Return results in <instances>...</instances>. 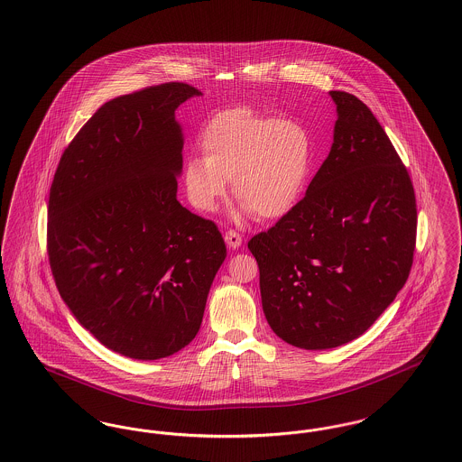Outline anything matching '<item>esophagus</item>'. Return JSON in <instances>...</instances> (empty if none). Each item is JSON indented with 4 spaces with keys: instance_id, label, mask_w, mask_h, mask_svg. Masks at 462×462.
<instances>
[{
    "instance_id": "obj_1",
    "label": "esophagus",
    "mask_w": 462,
    "mask_h": 462,
    "mask_svg": "<svg viewBox=\"0 0 462 462\" xmlns=\"http://www.w3.org/2000/svg\"><path fill=\"white\" fill-rule=\"evenodd\" d=\"M225 242L228 244V247L237 249V247L242 244V237L237 234V232H236V230H228V232L225 234Z\"/></svg>"
}]
</instances>
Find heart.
Returning <instances> with one entry per match:
<instances>
[{
    "instance_id": "b5f03b06",
    "label": "heart",
    "mask_w": 462,
    "mask_h": 462,
    "mask_svg": "<svg viewBox=\"0 0 462 462\" xmlns=\"http://www.w3.org/2000/svg\"><path fill=\"white\" fill-rule=\"evenodd\" d=\"M200 147L204 155L187 157L181 168L185 196L200 213L218 211L232 180L242 213L262 220L284 218L305 194L313 142L294 117L247 106L220 110L204 125Z\"/></svg>"
}]
</instances>
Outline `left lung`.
Returning <instances> with one entry per match:
<instances>
[{
    "instance_id": "1",
    "label": "left lung",
    "mask_w": 462,
    "mask_h": 462,
    "mask_svg": "<svg viewBox=\"0 0 462 462\" xmlns=\"http://www.w3.org/2000/svg\"><path fill=\"white\" fill-rule=\"evenodd\" d=\"M337 121L305 198L247 242L264 317L289 345L328 350L373 326L407 282L418 211L411 176L371 109L329 91Z\"/></svg>"
}]
</instances>
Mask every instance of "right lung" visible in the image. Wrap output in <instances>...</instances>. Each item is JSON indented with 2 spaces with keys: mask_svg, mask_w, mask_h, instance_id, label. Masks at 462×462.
Instances as JSON below:
<instances>
[{
  "mask_svg": "<svg viewBox=\"0 0 462 462\" xmlns=\"http://www.w3.org/2000/svg\"><path fill=\"white\" fill-rule=\"evenodd\" d=\"M185 83L117 97L59 162L48 200V256L76 320L106 348L157 360L199 332L226 256L218 226L176 199Z\"/></svg>",
  "mask_w": 462,
  "mask_h": 462,
  "instance_id": "right-lung-1",
  "label": "right lung"
}]
</instances>
